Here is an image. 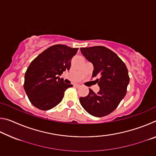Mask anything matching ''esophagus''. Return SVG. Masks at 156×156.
<instances>
[{
	"label": "esophagus",
	"mask_w": 156,
	"mask_h": 156,
	"mask_svg": "<svg viewBox=\"0 0 156 156\" xmlns=\"http://www.w3.org/2000/svg\"><path fill=\"white\" fill-rule=\"evenodd\" d=\"M74 86L76 87V88H78V87H80V84H75Z\"/></svg>",
	"instance_id": "34e87169"
}]
</instances>
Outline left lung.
<instances>
[{"label":"left lung","instance_id":"left-lung-1","mask_svg":"<svg viewBox=\"0 0 156 156\" xmlns=\"http://www.w3.org/2000/svg\"><path fill=\"white\" fill-rule=\"evenodd\" d=\"M82 54L94 65L92 77L100 76L96 82L100 91L89 89L86 97L80 98L82 106L91 115L103 117L113 112L126 94L129 83L128 69L112 50L103 46L81 47Z\"/></svg>","mask_w":156,"mask_h":156}]
</instances>
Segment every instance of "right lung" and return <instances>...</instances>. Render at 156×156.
I'll use <instances>...</instances> for the list:
<instances>
[{
  "instance_id": "obj_1",
  "label": "right lung",
  "mask_w": 156,
  "mask_h": 156,
  "mask_svg": "<svg viewBox=\"0 0 156 156\" xmlns=\"http://www.w3.org/2000/svg\"><path fill=\"white\" fill-rule=\"evenodd\" d=\"M78 48L55 44L39 54L29 66L25 75L24 89L34 107L51 109L62 101L65 91L72 84H65L60 76L69 70Z\"/></svg>"
}]
</instances>
